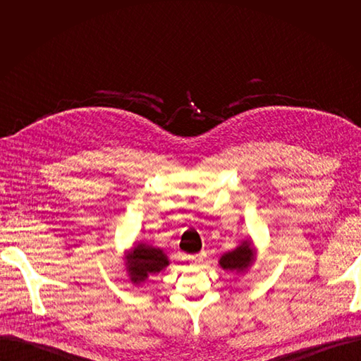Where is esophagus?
Returning a JSON list of instances; mask_svg holds the SVG:
<instances>
[{"label": "esophagus", "instance_id": "esophagus-1", "mask_svg": "<svg viewBox=\"0 0 361 361\" xmlns=\"http://www.w3.org/2000/svg\"><path fill=\"white\" fill-rule=\"evenodd\" d=\"M190 262H192V264H202V262L206 259V253L204 251H200V253H197V255H191V256H188L187 257Z\"/></svg>", "mask_w": 361, "mask_h": 361}]
</instances>
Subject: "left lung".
Wrapping results in <instances>:
<instances>
[{"label":"left lung","mask_w":361,"mask_h":361,"mask_svg":"<svg viewBox=\"0 0 361 361\" xmlns=\"http://www.w3.org/2000/svg\"><path fill=\"white\" fill-rule=\"evenodd\" d=\"M253 260H255V250L251 248V243L244 241L235 250L223 255L220 259V265L226 271L244 272L251 264H253Z\"/></svg>","instance_id":"left-lung-1"}]
</instances>
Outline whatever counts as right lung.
<instances>
[{
  "instance_id": "obj_1",
  "label": "right lung",
  "mask_w": 361,
  "mask_h": 361,
  "mask_svg": "<svg viewBox=\"0 0 361 361\" xmlns=\"http://www.w3.org/2000/svg\"><path fill=\"white\" fill-rule=\"evenodd\" d=\"M169 257L162 253L161 248L146 244H137L129 251L126 259V271L130 281L140 285L150 274H157L169 267Z\"/></svg>"
}]
</instances>
